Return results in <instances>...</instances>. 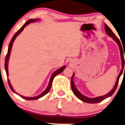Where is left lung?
<instances>
[{"instance_id": "1", "label": "left lung", "mask_w": 125, "mask_h": 125, "mask_svg": "<svg viewBox=\"0 0 125 125\" xmlns=\"http://www.w3.org/2000/svg\"><path fill=\"white\" fill-rule=\"evenodd\" d=\"M105 31L106 32L107 34L109 36L111 37L115 41V42L117 43L118 44V47H119V49L120 51V54H121V56H122V52L123 53V47H122V43H120V42L119 39L117 38V37L115 35L114 32H112V31L111 30L110 28H109V26L105 24ZM124 50V48H123ZM122 71H120V72L119 75H118V77H117V79L116 80V82H115V85H114V88H113L112 90L110 91L109 93H108L107 94H106L105 95H104V96H99V97H93V98H90V97H88L86 96H85L84 95H83L82 94H81L79 92L77 88H76L74 82H73V77H74V73H73V75L72 76V78H71V88H72V91H73V94L75 95V96L77 97H78V99H80L81 101H82L85 102V103H90V104H93V103H99V102H101L102 101H103L104 99H106L107 97H110L112 95L114 94V93L115 92V91L116 90L117 87V85H118V81H119V78L120 77L121 75L123 73V71L124 70V67H125V60L123 59V58L122 57Z\"/></svg>"}]
</instances>
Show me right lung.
Segmentation results:
<instances>
[{"label": "right lung", "mask_w": 125, "mask_h": 125, "mask_svg": "<svg viewBox=\"0 0 125 125\" xmlns=\"http://www.w3.org/2000/svg\"><path fill=\"white\" fill-rule=\"evenodd\" d=\"M39 20H40V19H39V18L31 19V20H28V21H27V22H25L23 26H22V27H21V28H20V29H19V30L16 33H15V34L13 35V37H12V39H11V41H10V43H9V45H8V52H7V56H6V58H5V69L6 73H7V76H8V60H9V58H10V53H11V48H12V45H13V42L15 41V39L16 38V37H17L18 35L19 34H20V33H21V32L24 30V28L26 26H28V24H29V23H31V22H35V21H39ZM65 68H66V66H62V67H61V68H59V69H58V70H56V71H54V72L52 73V76H51V78H50V80L49 83H48V86H47V88H46V90H45L43 92H42L41 94H40L38 95V96H34V97H25V96H21V95L18 94L17 93L15 92V90H13V88L11 83H10V80H9V79L8 78V85H9L10 89H11V91H12L13 92H14L15 93L18 94L19 96H21V97H22L23 99H27V100H35V99H39V98H40V97H43V96H45V94H47L49 92L50 90L51 87H52V82H53V79H54V77H55L56 75H57L58 74H59V73H61V72L64 71V69Z\"/></svg>", "instance_id": "1"}]
</instances>
